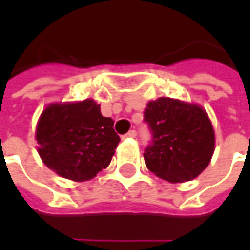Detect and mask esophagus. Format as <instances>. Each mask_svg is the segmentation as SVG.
Masks as SVG:
<instances>
[{"mask_svg": "<svg viewBox=\"0 0 250 250\" xmlns=\"http://www.w3.org/2000/svg\"><path fill=\"white\" fill-rule=\"evenodd\" d=\"M135 136H136V131L131 130V131H128L127 134H125V138H130V139H132V138H135Z\"/></svg>", "mask_w": 250, "mask_h": 250, "instance_id": "1", "label": "esophagus"}]
</instances>
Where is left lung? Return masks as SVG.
Masks as SVG:
<instances>
[{"label":"left lung","mask_w":250,"mask_h":250,"mask_svg":"<svg viewBox=\"0 0 250 250\" xmlns=\"http://www.w3.org/2000/svg\"><path fill=\"white\" fill-rule=\"evenodd\" d=\"M145 120L152 131V143L143 157L157 177L181 184L197 178L209 166L215 134L199 104L162 96L147 103Z\"/></svg>","instance_id":"8db88e82"}]
</instances>
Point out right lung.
Returning a JSON list of instances; mask_svg holds the SVG:
<instances>
[{
	"label": "right lung",
	"mask_w": 250,
	"mask_h": 250,
	"mask_svg": "<svg viewBox=\"0 0 250 250\" xmlns=\"http://www.w3.org/2000/svg\"><path fill=\"white\" fill-rule=\"evenodd\" d=\"M35 138L46 167L75 182L89 181L108 167L120 141L114 120L102 115L93 99L48 104Z\"/></svg>",
	"instance_id": "right-lung-1"
}]
</instances>
